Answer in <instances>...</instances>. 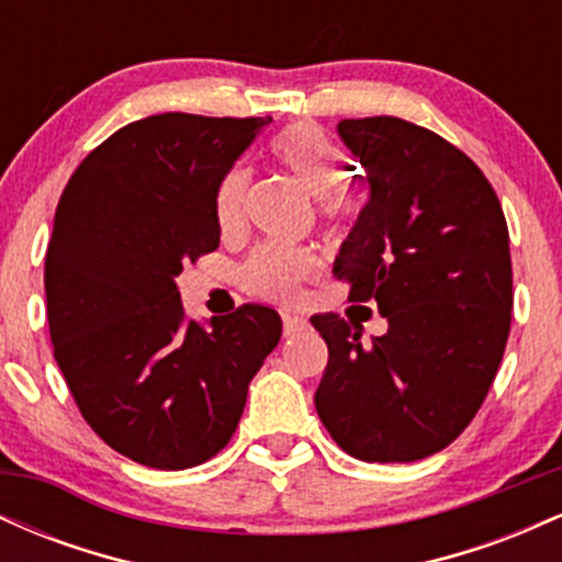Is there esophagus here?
Segmentation results:
<instances>
[{"mask_svg":"<svg viewBox=\"0 0 562 562\" xmlns=\"http://www.w3.org/2000/svg\"><path fill=\"white\" fill-rule=\"evenodd\" d=\"M308 327L306 317H295V314H285V322H282V333H285V338H293V335L303 333Z\"/></svg>","mask_w":562,"mask_h":562,"instance_id":"1","label":"esophagus"}]
</instances>
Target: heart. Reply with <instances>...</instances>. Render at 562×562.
<instances>
[{"label": "heart", "mask_w": 562, "mask_h": 562, "mask_svg": "<svg viewBox=\"0 0 562 562\" xmlns=\"http://www.w3.org/2000/svg\"><path fill=\"white\" fill-rule=\"evenodd\" d=\"M274 158L293 173L308 195L322 200V214L338 218L348 211V200L335 192L344 182V153L312 124H301L282 132L274 142ZM250 171L245 166L232 169L224 177L216 195V216L222 229H237L245 216V195H248ZM317 272L314 254L282 245H263L243 267V282L254 293L272 301H299L301 285Z\"/></svg>", "instance_id": "obj_1"}]
</instances>
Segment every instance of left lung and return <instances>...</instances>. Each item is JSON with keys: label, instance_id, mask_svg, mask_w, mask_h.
I'll return each instance as SVG.
<instances>
[{"label": "left lung", "instance_id": "8db88e82", "mask_svg": "<svg viewBox=\"0 0 562 562\" xmlns=\"http://www.w3.org/2000/svg\"><path fill=\"white\" fill-rule=\"evenodd\" d=\"M367 173V203L335 256L348 299L378 303L389 330L314 314L327 367L319 420L364 462H415L447 449L492 389L509 335L507 222L479 166L409 121L338 124Z\"/></svg>", "mask_w": 562, "mask_h": 562}]
</instances>
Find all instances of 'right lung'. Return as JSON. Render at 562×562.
Segmentation results:
<instances>
[{
    "label": "right lung",
    "instance_id": "obj_1",
    "mask_svg": "<svg viewBox=\"0 0 562 562\" xmlns=\"http://www.w3.org/2000/svg\"><path fill=\"white\" fill-rule=\"evenodd\" d=\"M269 124L147 115L94 147L57 203L44 261L55 359L83 420L139 465L211 460L280 344L274 308L198 322L177 285L218 248V187Z\"/></svg>",
    "mask_w": 562,
    "mask_h": 562
}]
</instances>
